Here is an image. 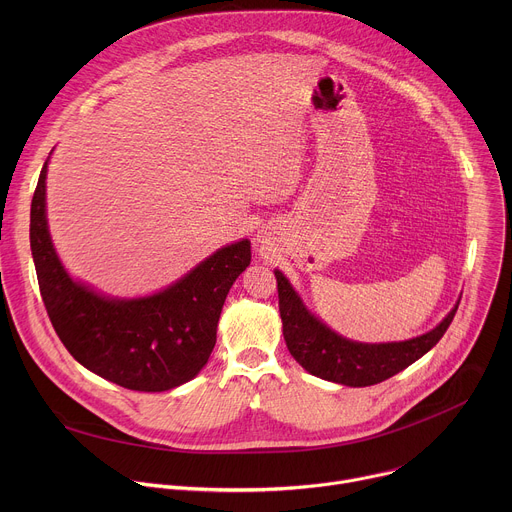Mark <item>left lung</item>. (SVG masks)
Instances as JSON below:
<instances>
[{
    "mask_svg": "<svg viewBox=\"0 0 512 512\" xmlns=\"http://www.w3.org/2000/svg\"><path fill=\"white\" fill-rule=\"evenodd\" d=\"M279 314L283 322V338L287 350L302 367L326 381L348 385V387H369L387 381L399 371L407 369L427 350H431L450 328L456 308L444 318L440 326L431 332L405 342L391 344H360L350 342L320 320H316L291 289L281 271H275Z\"/></svg>",
    "mask_w": 512,
    "mask_h": 512,
    "instance_id": "8db88e82",
    "label": "left lung"
}]
</instances>
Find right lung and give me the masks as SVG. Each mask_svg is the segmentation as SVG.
Segmentation results:
<instances>
[{"label":"right lung","mask_w":512,"mask_h":512,"mask_svg":"<svg viewBox=\"0 0 512 512\" xmlns=\"http://www.w3.org/2000/svg\"><path fill=\"white\" fill-rule=\"evenodd\" d=\"M44 164L30 210V247L48 318L83 367L131 391H168L198 375L235 279L251 263V243L210 255L178 283L143 300H109L72 281L46 225Z\"/></svg>","instance_id":"obj_1"}]
</instances>
